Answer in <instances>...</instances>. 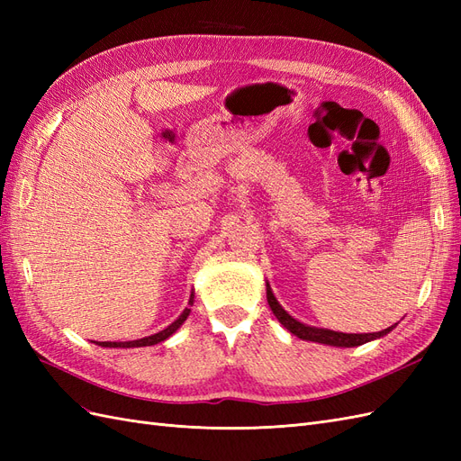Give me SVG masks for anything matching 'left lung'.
Returning <instances> with one entry per match:
<instances>
[{
    "instance_id": "1",
    "label": "left lung",
    "mask_w": 461,
    "mask_h": 461,
    "mask_svg": "<svg viewBox=\"0 0 461 461\" xmlns=\"http://www.w3.org/2000/svg\"><path fill=\"white\" fill-rule=\"evenodd\" d=\"M267 302H269V308L275 313V317L281 321V325H285L292 334H296V337L302 339V340H312V342H319V344L354 348V346L366 344L369 340L381 339V337H384L386 332H390L396 327V325H393V327H388V329L379 330V332H364V334H348V332H337V330H329V329H315V327H308V325L300 323V321H296L294 317H290L281 308V303H278L276 298L273 296L269 285H267Z\"/></svg>"
}]
</instances>
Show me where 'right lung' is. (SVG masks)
I'll return each mask as SVG.
<instances>
[{
    "label": "right lung",
    "instance_id": "add662e5",
    "mask_svg": "<svg viewBox=\"0 0 461 461\" xmlns=\"http://www.w3.org/2000/svg\"><path fill=\"white\" fill-rule=\"evenodd\" d=\"M194 296V294H192ZM190 305L194 303V298H190V302H188ZM188 313H190V308H186L183 313L178 315V319L175 321V323H171L169 327L167 329H163V330H159L158 334H151V337H146V339H140V340H129V342H100V346H105V348H140V346H153V344H159V342H163L165 339H169L171 334L185 323L186 321V317H188Z\"/></svg>",
    "mask_w": 461,
    "mask_h": 461
}]
</instances>
